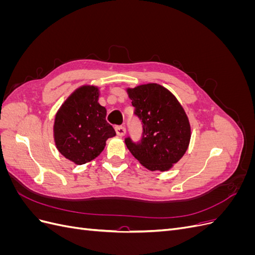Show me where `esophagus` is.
I'll return each mask as SVG.
<instances>
[{
    "label": "esophagus",
    "instance_id": "34e87169",
    "mask_svg": "<svg viewBox=\"0 0 255 255\" xmlns=\"http://www.w3.org/2000/svg\"><path fill=\"white\" fill-rule=\"evenodd\" d=\"M116 133H117V135H118V136L122 137V136H125V135H126V133H127V129H126V128H125V127H122V126L116 127Z\"/></svg>",
    "mask_w": 255,
    "mask_h": 255
}]
</instances>
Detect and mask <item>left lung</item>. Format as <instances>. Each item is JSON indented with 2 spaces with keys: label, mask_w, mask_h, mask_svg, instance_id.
<instances>
[{
  "label": "left lung",
  "mask_w": 255,
  "mask_h": 255,
  "mask_svg": "<svg viewBox=\"0 0 255 255\" xmlns=\"http://www.w3.org/2000/svg\"><path fill=\"white\" fill-rule=\"evenodd\" d=\"M127 92L143 129L139 142L126 138L128 149L149 170H169L183 157L190 141V125L183 106L155 83L128 88Z\"/></svg>",
  "instance_id": "left-lung-1"
}]
</instances>
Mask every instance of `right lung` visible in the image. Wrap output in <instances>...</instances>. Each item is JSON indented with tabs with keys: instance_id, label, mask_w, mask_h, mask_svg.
<instances>
[{
	"instance_id": "1",
	"label": "right lung",
	"mask_w": 255,
	"mask_h": 255,
	"mask_svg": "<svg viewBox=\"0 0 255 255\" xmlns=\"http://www.w3.org/2000/svg\"><path fill=\"white\" fill-rule=\"evenodd\" d=\"M97 86L84 85L67 98L54 120V141L61 155L76 165L86 164L104 150L116 135L106 121V109L99 104Z\"/></svg>"
}]
</instances>
